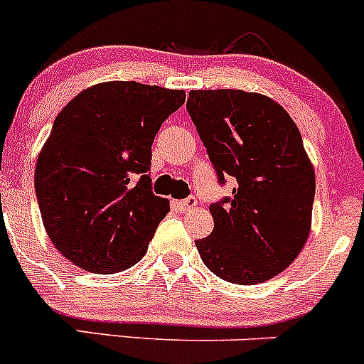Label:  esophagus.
<instances>
[{
    "label": "esophagus",
    "mask_w": 364,
    "mask_h": 364,
    "mask_svg": "<svg viewBox=\"0 0 364 364\" xmlns=\"http://www.w3.org/2000/svg\"><path fill=\"white\" fill-rule=\"evenodd\" d=\"M173 207H175L176 210H180V213H186V210L193 209V207H196V200L193 198H188V200H178V202L173 203Z\"/></svg>",
    "instance_id": "34e87169"
}]
</instances>
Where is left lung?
<instances>
[{"label":"left lung","instance_id":"1","mask_svg":"<svg viewBox=\"0 0 364 364\" xmlns=\"http://www.w3.org/2000/svg\"><path fill=\"white\" fill-rule=\"evenodd\" d=\"M188 112L232 196L209 207L214 230L196 241L220 279L250 286L288 268L311 230L314 169L299 127L272 98L240 89L191 91Z\"/></svg>","mask_w":364,"mask_h":364}]
</instances>
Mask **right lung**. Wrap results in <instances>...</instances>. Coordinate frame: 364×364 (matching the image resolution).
Instances as JSON below:
<instances>
[{
    "instance_id": "1",
    "label": "right lung",
    "mask_w": 364,
    "mask_h": 364,
    "mask_svg": "<svg viewBox=\"0 0 364 364\" xmlns=\"http://www.w3.org/2000/svg\"><path fill=\"white\" fill-rule=\"evenodd\" d=\"M184 102L176 89L103 82L55 117L37 159L36 193L51 243L73 264L107 275L146 254L169 213L146 175L151 143Z\"/></svg>"
}]
</instances>
